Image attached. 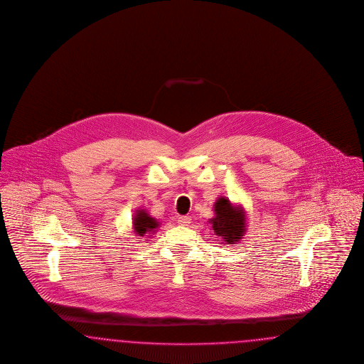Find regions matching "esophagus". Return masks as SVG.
Wrapping results in <instances>:
<instances>
[{
    "label": "esophagus",
    "instance_id": "1",
    "mask_svg": "<svg viewBox=\"0 0 364 364\" xmlns=\"http://www.w3.org/2000/svg\"><path fill=\"white\" fill-rule=\"evenodd\" d=\"M178 223L181 225V226H188L189 223H191V218H189L188 215H181V217H178Z\"/></svg>",
    "mask_w": 364,
    "mask_h": 364
}]
</instances>
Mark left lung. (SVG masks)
Returning a JSON list of instances; mask_svg holds the SVG:
<instances>
[{
	"label": "left lung",
	"instance_id": "obj_1",
	"mask_svg": "<svg viewBox=\"0 0 364 364\" xmlns=\"http://www.w3.org/2000/svg\"><path fill=\"white\" fill-rule=\"evenodd\" d=\"M215 217L210 219L213 230L226 244L238 242L245 232V214L240 207H234L226 198H219L214 207Z\"/></svg>",
	"mask_w": 364,
	"mask_h": 364
}]
</instances>
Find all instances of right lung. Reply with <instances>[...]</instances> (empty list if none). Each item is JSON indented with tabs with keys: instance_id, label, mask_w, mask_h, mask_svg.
Segmentation results:
<instances>
[{
	"instance_id": "add662e5",
	"label": "right lung",
	"mask_w": 364,
	"mask_h": 364,
	"mask_svg": "<svg viewBox=\"0 0 364 364\" xmlns=\"http://www.w3.org/2000/svg\"><path fill=\"white\" fill-rule=\"evenodd\" d=\"M132 223H134V232L139 237H144L145 234L151 235L153 232H156V229L159 228V222L151 218L144 210L136 211Z\"/></svg>"
}]
</instances>
